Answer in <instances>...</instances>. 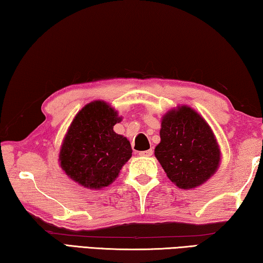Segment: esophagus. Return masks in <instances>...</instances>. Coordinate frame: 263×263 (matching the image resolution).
<instances>
[{
	"label": "esophagus",
	"mask_w": 263,
	"mask_h": 263,
	"mask_svg": "<svg viewBox=\"0 0 263 263\" xmlns=\"http://www.w3.org/2000/svg\"><path fill=\"white\" fill-rule=\"evenodd\" d=\"M139 155H141V157H152V155H153V149L141 151V152H139Z\"/></svg>",
	"instance_id": "34e87169"
}]
</instances>
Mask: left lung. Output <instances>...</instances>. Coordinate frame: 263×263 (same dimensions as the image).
Segmentation results:
<instances>
[{"mask_svg": "<svg viewBox=\"0 0 263 263\" xmlns=\"http://www.w3.org/2000/svg\"><path fill=\"white\" fill-rule=\"evenodd\" d=\"M155 158L181 189L203 184L217 172L220 149L211 127L190 106L172 109L161 119Z\"/></svg>", "mask_w": 263, "mask_h": 263, "instance_id": "obj_1", "label": "left lung"}]
</instances>
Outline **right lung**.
<instances>
[{
	"instance_id": "add662e5",
	"label": "right lung",
	"mask_w": 263,
	"mask_h": 263,
	"mask_svg": "<svg viewBox=\"0 0 263 263\" xmlns=\"http://www.w3.org/2000/svg\"><path fill=\"white\" fill-rule=\"evenodd\" d=\"M122 121L104 101L84 105L75 116L62 141L59 162L73 181L90 189H101L117 179L132 157L131 144L114 131Z\"/></svg>"
}]
</instances>
